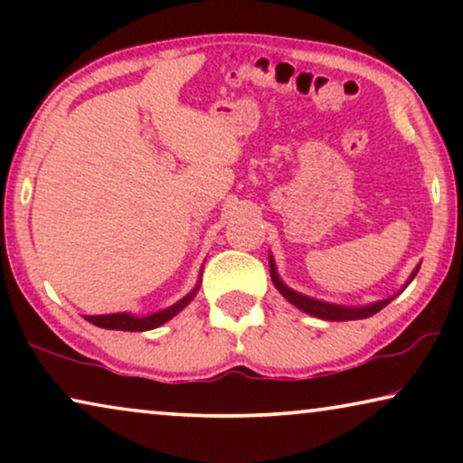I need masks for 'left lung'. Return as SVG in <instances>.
Instances as JSON below:
<instances>
[{
    "mask_svg": "<svg viewBox=\"0 0 463 463\" xmlns=\"http://www.w3.org/2000/svg\"><path fill=\"white\" fill-rule=\"evenodd\" d=\"M417 271H420V265H417V268L413 269V274H411V278L407 280V284H404V287H409V282L417 276ZM269 274H271V282H274V287L280 290V295L284 297V299L293 303L295 307H299L301 312H306L309 316H316V318H322V320L341 322V320H363V318H369V316L377 314L379 309H383L392 299H394V297H388V299L369 303V306H360V307L337 306V303L312 299V297L301 295V293H297V290L288 288L287 284L280 280V276H278L276 263H274V259H271V257H269Z\"/></svg>",
    "mask_w": 463,
    "mask_h": 463,
    "instance_id": "8db88e82",
    "label": "left lung"
}]
</instances>
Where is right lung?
Instances as JSON below:
<instances>
[{"label": "right lung", "instance_id": "add662e5", "mask_svg": "<svg viewBox=\"0 0 463 463\" xmlns=\"http://www.w3.org/2000/svg\"><path fill=\"white\" fill-rule=\"evenodd\" d=\"M200 290V282L195 284L192 293H187L183 299H179L175 303V306H170L166 309H160V312H154L149 316H132V314H100V316H84L88 322H92L94 326H100V328H111V331H130V333H137V331H151V328H157L162 326L164 322H168L173 316H176L181 312L183 307L187 306L189 301L194 299L195 293Z\"/></svg>", "mask_w": 463, "mask_h": 463}]
</instances>
